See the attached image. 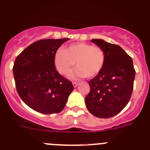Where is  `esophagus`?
<instances>
[{"instance_id": "1", "label": "esophagus", "mask_w": 150, "mask_h": 150, "mask_svg": "<svg viewBox=\"0 0 150 150\" xmlns=\"http://www.w3.org/2000/svg\"><path fill=\"white\" fill-rule=\"evenodd\" d=\"M72 85H73L74 87H76V86L78 85V82H72Z\"/></svg>"}]
</instances>
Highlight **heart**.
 Here are the masks:
<instances>
[{"label": "heart", "instance_id": "heart-1", "mask_svg": "<svg viewBox=\"0 0 150 150\" xmlns=\"http://www.w3.org/2000/svg\"><path fill=\"white\" fill-rule=\"evenodd\" d=\"M105 53L101 48L86 43H72L65 50H58L54 55V65L58 72L67 75L75 66L72 77L93 78L98 75L105 64Z\"/></svg>", "mask_w": 150, "mask_h": 150}]
</instances>
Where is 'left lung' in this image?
<instances>
[{
	"instance_id": "left-lung-1",
	"label": "left lung",
	"mask_w": 150,
	"mask_h": 150,
	"mask_svg": "<svg viewBox=\"0 0 150 150\" xmlns=\"http://www.w3.org/2000/svg\"><path fill=\"white\" fill-rule=\"evenodd\" d=\"M92 41L103 50L105 64L101 72L89 81L85 103L89 112L100 118L119 113L132 96L135 70L132 58L118 45L102 39Z\"/></svg>"
}]
</instances>
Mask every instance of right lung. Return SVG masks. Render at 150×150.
<instances>
[{"instance_id":"1","label":"right lung","mask_w":150,"mask_h":150,"mask_svg":"<svg viewBox=\"0 0 150 150\" xmlns=\"http://www.w3.org/2000/svg\"><path fill=\"white\" fill-rule=\"evenodd\" d=\"M69 38L43 39L26 47L13 66L17 92L28 107L42 114L64 110L73 85L56 70V51Z\"/></svg>"}]
</instances>
